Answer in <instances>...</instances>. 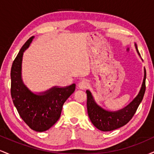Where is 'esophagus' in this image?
<instances>
[{
  "label": "esophagus",
  "mask_w": 154,
  "mask_h": 154,
  "mask_svg": "<svg viewBox=\"0 0 154 154\" xmlns=\"http://www.w3.org/2000/svg\"><path fill=\"white\" fill-rule=\"evenodd\" d=\"M89 85H90L89 82H87L86 80H85V79H83V80H81L78 84L79 88H80V89H82V90L88 88V87H89Z\"/></svg>",
  "instance_id": "1"
}]
</instances>
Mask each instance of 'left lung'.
I'll list each match as a JSON object with an SVG mask.
<instances>
[{"label":"left lung","instance_id":"8db88e82","mask_svg":"<svg viewBox=\"0 0 154 154\" xmlns=\"http://www.w3.org/2000/svg\"><path fill=\"white\" fill-rule=\"evenodd\" d=\"M135 47L136 50L140 55L136 45ZM146 71L145 69L143 82L139 94L128 106L121 110L114 111V112L106 111L98 106L95 103L91 92L89 91H86L88 98V114L91 122L95 128L101 131L108 132L116 130L128 124L131 120L132 116L135 115L140 103L143 98L145 91H146Z\"/></svg>","mask_w":154,"mask_h":154}]
</instances>
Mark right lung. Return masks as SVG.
Masks as SVG:
<instances>
[{"label":"right lung","instance_id":"right-lung-1","mask_svg":"<svg viewBox=\"0 0 154 154\" xmlns=\"http://www.w3.org/2000/svg\"><path fill=\"white\" fill-rule=\"evenodd\" d=\"M34 37L24 44L11 69V95L19 116L29 128L37 132L48 130L59 120L65 101L74 93L75 84L66 88H54L40 95L32 93L23 84L21 78L24 51Z\"/></svg>","mask_w":154,"mask_h":154}]
</instances>
